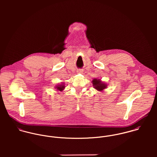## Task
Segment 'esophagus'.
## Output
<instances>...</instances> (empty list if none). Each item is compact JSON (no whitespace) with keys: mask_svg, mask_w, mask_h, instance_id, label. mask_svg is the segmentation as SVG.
Instances as JSON below:
<instances>
[{"mask_svg":"<svg viewBox=\"0 0 157 157\" xmlns=\"http://www.w3.org/2000/svg\"><path fill=\"white\" fill-rule=\"evenodd\" d=\"M83 72V70L82 69H78L77 70V73H79V74H81Z\"/></svg>","mask_w":157,"mask_h":157,"instance_id":"1","label":"esophagus"}]
</instances>
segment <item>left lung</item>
I'll use <instances>...</instances> for the list:
<instances>
[{"label":"left lung","instance_id":"8db88e82","mask_svg":"<svg viewBox=\"0 0 157 157\" xmlns=\"http://www.w3.org/2000/svg\"><path fill=\"white\" fill-rule=\"evenodd\" d=\"M94 88L100 92H103L105 89H106L108 85L102 82L100 79L94 78L92 81Z\"/></svg>","mask_w":157,"mask_h":157}]
</instances>
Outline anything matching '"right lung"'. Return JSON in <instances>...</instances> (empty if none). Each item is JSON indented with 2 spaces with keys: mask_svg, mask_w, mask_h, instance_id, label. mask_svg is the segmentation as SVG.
<instances>
[{
  "mask_svg": "<svg viewBox=\"0 0 157 157\" xmlns=\"http://www.w3.org/2000/svg\"><path fill=\"white\" fill-rule=\"evenodd\" d=\"M57 90H59V91H62L65 88V85L64 83H61V84H58L56 88H55Z\"/></svg>",
  "mask_w": 157,
  "mask_h": 157,
  "instance_id": "1",
  "label": "right lung"
}]
</instances>
